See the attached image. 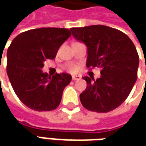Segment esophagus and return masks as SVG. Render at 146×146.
<instances>
[{
	"instance_id": "34e87169",
	"label": "esophagus",
	"mask_w": 146,
	"mask_h": 146,
	"mask_svg": "<svg viewBox=\"0 0 146 146\" xmlns=\"http://www.w3.org/2000/svg\"><path fill=\"white\" fill-rule=\"evenodd\" d=\"M81 79V76H72V80H78Z\"/></svg>"
}]
</instances>
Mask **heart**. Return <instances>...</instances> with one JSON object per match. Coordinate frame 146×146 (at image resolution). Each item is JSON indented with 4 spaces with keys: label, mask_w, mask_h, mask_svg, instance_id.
<instances>
[{
    "label": "heart",
    "mask_w": 146,
    "mask_h": 146,
    "mask_svg": "<svg viewBox=\"0 0 146 146\" xmlns=\"http://www.w3.org/2000/svg\"><path fill=\"white\" fill-rule=\"evenodd\" d=\"M67 71H69L70 73H76L77 71V66L74 64H69L66 67Z\"/></svg>",
    "instance_id": "1"
}]
</instances>
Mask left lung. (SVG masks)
Wrapping results in <instances>:
<instances>
[{"instance_id": "8db88e82", "label": "left lung", "mask_w": 146, "mask_h": 146, "mask_svg": "<svg viewBox=\"0 0 146 146\" xmlns=\"http://www.w3.org/2000/svg\"><path fill=\"white\" fill-rule=\"evenodd\" d=\"M70 31L88 48L87 67L101 69V76L96 80L83 77L88 85L80 95L81 104L96 113L115 110L128 97L137 80L139 58L134 43L125 33L102 25Z\"/></svg>"}]
</instances>
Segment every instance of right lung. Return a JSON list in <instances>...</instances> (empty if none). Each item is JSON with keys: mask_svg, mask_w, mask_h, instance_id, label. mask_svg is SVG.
<instances>
[{"mask_svg": "<svg viewBox=\"0 0 146 146\" xmlns=\"http://www.w3.org/2000/svg\"><path fill=\"white\" fill-rule=\"evenodd\" d=\"M71 36L65 28H39L19 34L7 52V73L20 101L31 110L51 111L59 106L64 88L72 76L66 73L52 76L43 73L44 62L53 59Z\"/></svg>", "mask_w": 146, "mask_h": 146, "instance_id": "add662e5", "label": "right lung"}]
</instances>
